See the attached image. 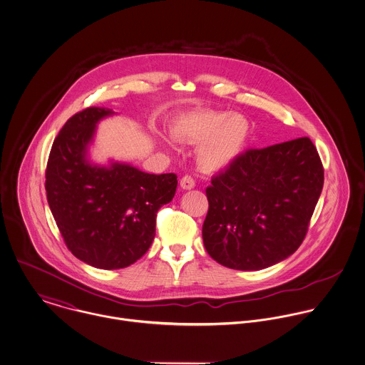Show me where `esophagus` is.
<instances>
[{
    "label": "esophagus",
    "mask_w": 365,
    "mask_h": 365,
    "mask_svg": "<svg viewBox=\"0 0 365 365\" xmlns=\"http://www.w3.org/2000/svg\"><path fill=\"white\" fill-rule=\"evenodd\" d=\"M180 186H182V189H185V190H190V189H193V187L196 186V182H195V179H193L190 175H185V176L180 179Z\"/></svg>",
    "instance_id": "esophagus-1"
}]
</instances>
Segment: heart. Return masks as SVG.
I'll use <instances>...</instances> for the list:
<instances>
[{
    "mask_svg": "<svg viewBox=\"0 0 365 365\" xmlns=\"http://www.w3.org/2000/svg\"><path fill=\"white\" fill-rule=\"evenodd\" d=\"M249 125L245 118L225 112H199L190 115L178 130V137L193 143L207 140L199 150L202 169L214 172L227 168L241 154Z\"/></svg>",
    "mask_w": 365,
    "mask_h": 365,
    "instance_id": "obj_1",
    "label": "heart"
}]
</instances>
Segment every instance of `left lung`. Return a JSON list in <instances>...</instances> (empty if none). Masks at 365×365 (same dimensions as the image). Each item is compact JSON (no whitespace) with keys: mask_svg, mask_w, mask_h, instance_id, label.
Wrapping results in <instances>:
<instances>
[{"mask_svg":"<svg viewBox=\"0 0 365 365\" xmlns=\"http://www.w3.org/2000/svg\"><path fill=\"white\" fill-rule=\"evenodd\" d=\"M322 187L324 165L308 137L246 150L205 189V250L235 270L282 262L305 240Z\"/></svg>","mask_w":365,"mask_h":365,"instance_id":"obj_1","label":"left lung"}]
</instances>
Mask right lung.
<instances>
[{"mask_svg": "<svg viewBox=\"0 0 365 365\" xmlns=\"http://www.w3.org/2000/svg\"><path fill=\"white\" fill-rule=\"evenodd\" d=\"M112 109L86 108L54 138L46 168V196L68 250L98 269H123L148 250L155 218L178 186L175 173L151 175L125 165H91L86 148L96 123Z\"/></svg>", "mask_w": 365, "mask_h": 365, "instance_id": "right-lung-1", "label": "right lung"}]
</instances>
